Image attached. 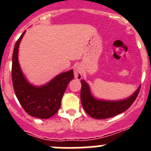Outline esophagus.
Returning a JSON list of instances; mask_svg holds the SVG:
<instances>
[{
    "instance_id": "34e87169",
    "label": "esophagus",
    "mask_w": 151,
    "mask_h": 151,
    "mask_svg": "<svg viewBox=\"0 0 151 151\" xmlns=\"http://www.w3.org/2000/svg\"><path fill=\"white\" fill-rule=\"evenodd\" d=\"M82 67L80 66H76L75 67L74 69V76H75V78H76V79L80 80L82 79Z\"/></svg>"
}]
</instances>
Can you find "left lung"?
<instances>
[{"mask_svg":"<svg viewBox=\"0 0 151 151\" xmlns=\"http://www.w3.org/2000/svg\"><path fill=\"white\" fill-rule=\"evenodd\" d=\"M81 101L84 110L91 117L97 119L110 118L128 110L138 97L140 88L128 99L120 101H99L92 97L89 86L84 80H81Z\"/></svg>","mask_w":151,"mask_h":151,"instance_id":"1","label":"left lung"}]
</instances>
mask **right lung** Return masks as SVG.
<instances>
[{
	"mask_svg": "<svg viewBox=\"0 0 151 151\" xmlns=\"http://www.w3.org/2000/svg\"><path fill=\"white\" fill-rule=\"evenodd\" d=\"M26 31L14 46L12 59V82L17 99L24 110L32 116L49 119L59 110L69 82L74 78L73 70L61 73L41 87H34L22 75L18 62V48Z\"/></svg>",
	"mask_w": 151,
	"mask_h": 151,
	"instance_id": "add662e5",
	"label": "right lung"
}]
</instances>
